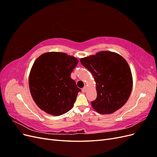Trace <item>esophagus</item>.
I'll use <instances>...</instances> for the list:
<instances>
[{
  "mask_svg": "<svg viewBox=\"0 0 157 157\" xmlns=\"http://www.w3.org/2000/svg\"><path fill=\"white\" fill-rule=\"evenodd\" d=\"M87 91V87L86 86H84L82 89V92H86Z\"/></svg>",
  "mask_w": 157,
  "mask_h": 157,
  "instance_id": "esophagus-1",
  "label": "esophagus"
}]
</instances>
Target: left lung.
<instances>
[{"label": "left lung", "mask_w": 157, "mask_h": 157, "mask_svg": "<svg viewBox=\"0 0 157 157\" xmlns=\"http://www.w3.org/2000/svg\"><path fill=\"white\" fill-rule=\"evenodd\" d=\"M80 61L92 73L96 84L97 98L91 102L94 110L107 115L124 105L133 86L132 72L126 59L115 52L101 51Z\"/></svg>", "instance_id": "1"}]
</instances>
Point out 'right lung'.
Segmentation results:
<instances>
[{"label":"right lung","mask_w":157,"mask_h":157,"mask_svg":"<svg viewBox=\"0 0 157 157\" xmlns=\"http://www.w3.org/2000/svg\"><path fill=\"white\" fill-rule=\"evenodd\" d=\"M78 63L74 56L63 52H46L33 63L29 86L33 100L41 110L59 116L72 109L81 90L71 74Z\"/></svg>","instance_id":"right-lung-1"}]
</instances>
